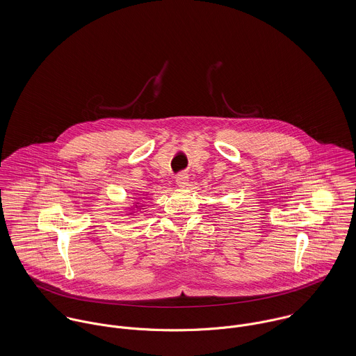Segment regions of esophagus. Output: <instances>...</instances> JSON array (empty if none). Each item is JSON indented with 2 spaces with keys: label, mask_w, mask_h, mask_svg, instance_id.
<instances>
[{
  "label": "esophagus",
  "mask_w": 356,
  "mask_h": 356,
  "mask_svg": "<svg viewBox=\"0 0 356 356\" xmlns=\"http://www.w3.org/2000/svg\"><path fill=\"white\" fill-rule=\"evenodd\" d=\"M177 185L179 186V188H186L188 185H189V177H188V174H179V175H177Z\"/></svg>",
  "instance_id": "obj_1"
}]
</instances>
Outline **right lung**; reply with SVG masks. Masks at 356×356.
Listing matches in <instances>:
<instances>
[{"instance_id": "obj_1", "label": "right lung", "mask_w": 356, "mask_h": 356, "mask_svg": "<svg viewBox=\"0 0 356 356\" xmlns=\"http://www.w3.org/2000/svg\"><path fill=\"white\" fill-rule=\"evenodd\" d=\"M143 207H144V204H140V202H137L136 207H133V209H134V208H136V209H141ZM133 209H130V211H133ZM130 213H131V212H130Z\"/></svg>"}]
</instances>
